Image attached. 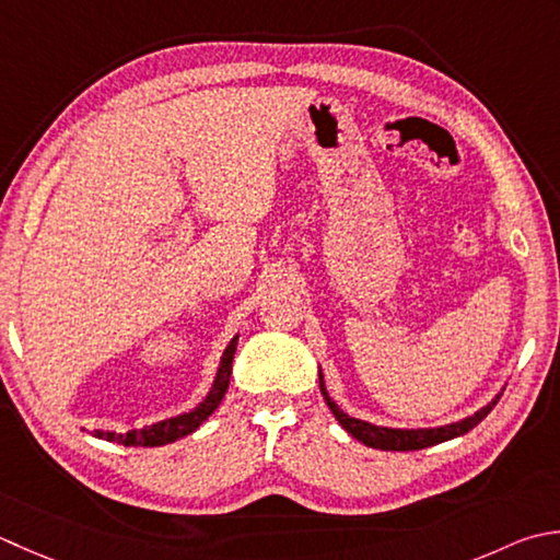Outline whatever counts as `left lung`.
<instances>
[{"instance_id": "obj_1", "label": "left lung", "mask_w": 560, "mask_h": 560, "mask_svg": "<svg viewBox=\"0 0 560 560\" xmlns=\"http://www.w3.org/2000/svg\"><path fill=\"white\" fill-rule=\"evenodd\" d=\"M320 393L327 402V408H330L337 418V422L342 424L345 430L354 436V440H359L361 444H366L371 448H381V452H415V448H427V446H434V444L446 442V440H454V436H462L468 430H474V427L483 420L492 408H495V402L502 396V393H498V396L492 398L486 408H480L478 412L468 415V418L452 422V424L418 427V430H398V427L371 424L366 420L352 418V415H347L345 410H339V405L330 398V393H327V388H325L323 371H320Z\"/></svg>"}]
</instances>
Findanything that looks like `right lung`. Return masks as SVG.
<instances>
[{
	"label": "right lung",
	"mask_w": 560,
	"mask_h": 560,
	"mask_svg": "<svg viewBox=\"0 0 560 560\" xmlns=\"http://www.w3.org/2000/svg\"><path fill=\"white\" fill-rule=\"evenodd\" d=\"M235 347H237V335L230 339V345L225 347V352L221 357V366H218V374H215L211 390H208L203 402L196 405L194 410L182 412V415H177V418L162 420L155 424H145V427H140V430H128L124 434L94 430V436H98V440H106V442L124 444V446H162V444H172V442L182 440V436L196 432L208 418H211L213 410L221 405V400L225 396L230 374H233Z\"/></svg>",
	"instance_id": "1"
}]
</instances>
